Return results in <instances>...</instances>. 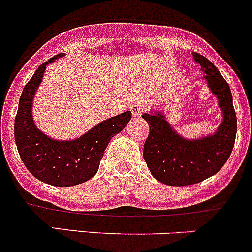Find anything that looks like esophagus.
Returning a JSON list of instances; mask_svg holds the SVG:
<instances>
[{
  "mask_svg": "<svg viewBox=\"0 0 252 252\" xmlns=\"http://www.w3.org/2000/svg\"><path fill=\"white\" fill-rule=\"evenodd\" d=\"M145 106L140 102H135L130 106V112L133 114V117H141V114L144 113Z\"/></svg>",
  "mask_w": 252,
  "mask_h": 252,
  "instance_id": "34e87169",
  "label": "esophagus"
}]
</instances>
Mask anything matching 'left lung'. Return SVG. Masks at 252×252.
Listing matches in <instances>:
<instances>
[{
  "instance_id": "obj_1",
  "label": "left lung",
  "mask_w": 252,
  "mask_h": 252,
  "mask_svg": "<svg viewBox=\"0 0 252 252\" xmlns=\"http://www.w3.org/2000/svg\"><path fill=\"white\" fill-rule=\"evenodd\" d=\"M211 91L218 97L223 122L213 135L185 140L171 128L162 113L142 114L150 126L144 159L158 182L172 187L191 185L216 174L229 158L236 135V116L230 88L211 61L194 52Z\"/></svg>"
}]
</instances>
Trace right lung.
<instances>
[{
	"label": "right lung",
	"mask_w": 252,
	"mask_h": 252,
	"mask_svg": "<svg viewBox=\"0 0 252 252\" xmlns=\"http://www.w3.org/2000/svg\"><path fill=\"white\" fill-rule=\"evenodd\" d=\"M61 56L62 53L42 63L23 89L14 121V138L23 163L36 179L56 187H72L96 174L108 142L130 121L131 112L112 117L75 140L47 138L32 122V103L46 65Z\"/></svg>",
	"instance_id": "add662e5"
}]
</instances>
